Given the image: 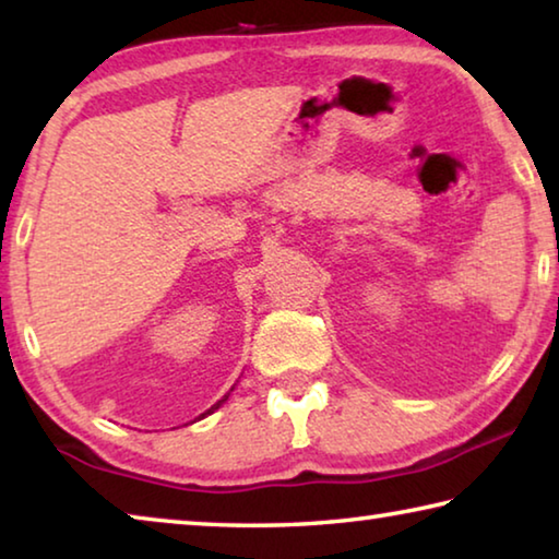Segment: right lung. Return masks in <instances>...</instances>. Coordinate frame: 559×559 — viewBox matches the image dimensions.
<instances>
[{
	"mask_svg": "<svg viewBox=\"0 0 559 559\" xmlns=\"http://www.w3.org/2000/svg\"><path fill=\"white\" fill-rule=\"evenodd\" d=\"M226 396H229V394H226ZM226 396H224V400H226ZM224 400H219V402H216V404L212 406V409H210V412H206V414H212L214 409H219V406H222V402H224ZM202 416H204V414H202Z\"/></svg>",
	"mask_w": 559,
	"mask_h": 559,
	"instance_id": "right-lung-1",
	"label": "right lung"
}]
</instances>
